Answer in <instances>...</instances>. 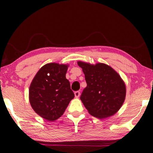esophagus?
I'll return each instance as SVG.
<instances>
[{
    "mask_svg": "<svg viewBox=\"0 0 153 153\" xmlns=\"http://www.w3.org/2000/svg\"><path fill=\"white\" fill-rule=\"evenodd\" d=\"M74 94H75V97H76V98H78L80 95V92L79 91H75Z\"/></svg>",
    "mask_w": 153,
    "mask_h": 153,
    "instance_id": "34e87169",
    "label": "esophagus"
}]
</instances>
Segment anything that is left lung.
Listing matches in <instances>:
<instances>
[{
	"label": "left lung",
	"instance_id": "obj_1",
	"mask_svg": "<svg viewBox=\"0 0 153 153\" xmlns=\"http://www.w3.org/2000/svg\"><path fill=\"white\" fill-rule=\"evenodd\" d=\"M77 64L83 69L87 83L80 99L89 113L100 119L114 114L124 102L126 93L118 74L105 64Z\"/></svg>",
	"mask_w": 153,
	"mask_h": 153
}]
</instances>
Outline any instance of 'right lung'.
Returning a JSON list of instances; mask_svg holds the SVG:
<instances>
[{
    "instance_id": "obj_1",
    "label": "right lung",
    "mask_w": 153,
    "mask_h": 153,
    "mask_svg": "<svg viewBox=\"0 0 153 153\" xmlns=\"http://www.w3.org/2000/svg\"><path fill=\"white\" fill-rule=\"evenodd\" d=\"M67 70V65L47 64L39 70L31 83V106L37 114L48 121L59 118L74 98L66 78Z\"/></svg>"
}]
</instances>
